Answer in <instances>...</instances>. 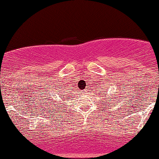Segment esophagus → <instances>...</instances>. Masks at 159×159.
Returning a JSON list of instances; mask_svg holds the SVG:
<instances>
[{"label": "esophagus", "mask_w": 159, "mask_h": 159, "mask_svg": "<svg viewBox=\"0 0 159 159\" xmlns=\"http://www.w3.org/2000/svg\"><path fill=\"white\" fill-rule=\"evenodd\" d=\"M83 92H86V90H84V91H83Z\"/></svg>", "instance_id": "esophagus-1"}]
</instances>
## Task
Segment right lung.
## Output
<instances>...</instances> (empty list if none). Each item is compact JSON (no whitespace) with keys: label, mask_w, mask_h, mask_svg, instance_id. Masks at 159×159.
<instances>
[{"label":"right lung","mask_w":159,"mask_h":159,"mask_svg":"<svg viewBox=\"0 0 159 159\" xmlns=\"http://www.w3.org/2000/svg\"><path fill=\"white\" fill-rule=\"evenodd\" d=\"M61 88H62V87H59V90H58L57 92L59 93L60 95H61V97H64V96H66V95H67L66 93H68V92H66V91H64V90H61ZM61 91V92H60ZM48 101H49V100L48 99V100H47V102H44L45 103H47V104H45V105H45V106H47V105H49V104H51V105H52V104L53 103V102H52V101H51V103H49V102H48ZM56 102V101H54V102ZM53 105H54V103H53ZM54 107L57 106V104H54ZM54 106H52V107H54Z\"/></svg>","instance_id":"add662e5"}]
</instances>
